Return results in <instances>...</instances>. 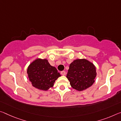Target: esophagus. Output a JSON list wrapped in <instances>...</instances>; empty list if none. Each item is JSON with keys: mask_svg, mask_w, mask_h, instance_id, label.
<instances>
[{"mask_svg": "<svg viewBox=\"0 0 121 121\" xmlns=\"http://www.w3.org/2000/svg\"><path fill=\"white\" fill-rule=\"evenodd\" d=\"M66 72L65 71H62V72H61V74L62 75H66Z\"/></svg>", "mask_w": 121, "mask_h": 121, "instance_id": "esophagus-1", "label": "esophagus"}]
</instances>
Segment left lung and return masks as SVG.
<instances>
[{"mask_svg": "<svg viewBox=\"0 0 121 121\" xmlns=\"http://www.w3.org/2000/svg\"><path fill=\"white\" fill-rule=\"evenodd\" d=\"M96 76L94 65L86 59H77L71 63L67 74L70 86L78 91L91 87Z\"/></svg>", "mask_w": 121, "mask_h": 121, "instance_id": "1", "label": "left lung"}]
</instances>
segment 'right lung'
I'll return each mask as SVG.
<instances>
[{
	"label": "right lung",
	"mask_w": 121,
	"mask_h": 121,
	"mask_svg": "<svg viewBox=\"0 0 121 121\" xmlns=\"http://www.w3.org/2000/svg\"><path fill=\"white\" fill-rule=\"evenodd\" d=\"M27 74L33 87L43 91L52 87L55 80L61 76L56 68L52 66L46 59L34 61L28 67Z\"/></svg>",
	"instance_id": "obj_1"
}]
</instances>
